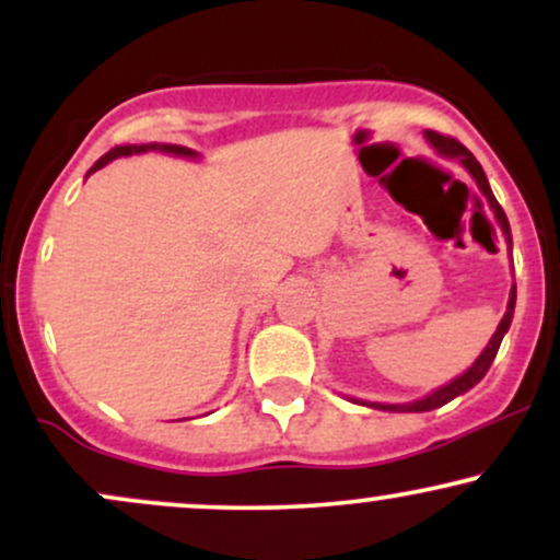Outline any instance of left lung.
<instances>
[{"label": "left lung", "mask_w": 560, "mask_h": 560, "mask_svg": "<svg viewBox=\"0 0 560 560\" xmlns=\"http://www.w3.org/2000/svg\"><path fill=\"white\" fill-rule=\"evenodd\" d=\"M427 139H429V144H432L434 150L440 152V155H445V158H458V160H460V165H464V168H466L468 173H471L474 182H477V186L481 189V195H485V197H487V202H490L492 213H494V218H498V223H500V229H503V234H505L508 244H511V226H508V218H505V213H503V208H500V205H498V199H494V195H492L490 182H487V176H485V171H481L479 160L474 158L471 152H468L466 147L460 144L458 139L445 137V133L427 131ZM513 307H516V284H513V289H511V298H508L505 316H503V320H500L498 331L492 334L490 345H487L485 350H481V355L477 358V361H474L471 369L464 371V374H460L458 378H453V382L445 384V387L434 389L432 395L421 397V400L402 402V405H389V402H363V400H358V402H361V405H369V408H376V410H395V413H423V410L442 408V405H445V402L455 400V397L464 395V392H468L471 387H477V384L481 382V378H485L487 371H490V365H492V361H494V355H498L500 342H503V337H505L508 326H511V320H513Z\"/></svg>", "instance_id": "obj_1"}]
</instances>
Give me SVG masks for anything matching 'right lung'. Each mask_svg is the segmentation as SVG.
<instances>
[{"instance_id": "add662e5", "label": "right lung", "mask_w": 560, "mask_h": 560, "mask_svg": "<svg viewBox=\"0 0 560 560\" xmlns=\"http://www.w3.org/2000/svg\"><path fill=\"white\" fill-rule=\"evenodd\" d=\"M147 150H158V152H171V155H178V158H195L197 152H191V150H186V147H182V144H126V147H115V150H110L107 152V155H102L100 160H96V163L92 165V171L89 173H94V171H100V168H105L107 163H110V160H115V158H124V155H133V152H147Z\"/></svg>"}]
</instances>
